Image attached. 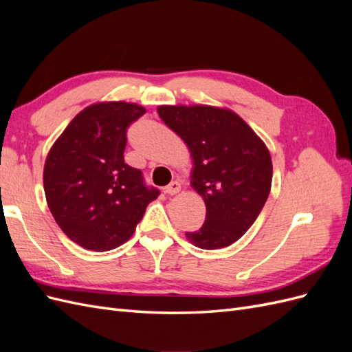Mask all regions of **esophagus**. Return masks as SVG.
<instances>
[{"label": "esophagus", "instance_id": "esophagus-1", "mask_svg": "<svg viewBox=\"0 0 352 352\" xmlns=\"http://www.w3.org/2000/svg\"><path fill=\"white\" fill-rule=\"evenodd\" d=\"M180 190V184L179 182H172L170 185H167L166 188H164V192L167 194V195H176L177 192Z\"/></svg>", "mask_w": 352, "mask_h": 352}]
</instances>
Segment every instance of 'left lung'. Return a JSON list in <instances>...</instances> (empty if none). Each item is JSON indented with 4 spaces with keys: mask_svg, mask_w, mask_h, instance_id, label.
<instances>
[{
    "mask_svg": "<svg viewBox=\"0 0 352 352\" xmlns=\"http://www.w3.org/2000/svg\"><path fill=\"white\" fill-rule=\"evenodd\" d=\"M166 126L192 158L190 186L206 202V221L186 239L202 250L236 242L258 217L270 194L269 148L241 116L214 105H160Z\"/></svg>",
    "mask_w": 352,
    "mask_h": 352,
    "instance_id": "left-lung-1",
    "label": "left lung"
}]
</instances>
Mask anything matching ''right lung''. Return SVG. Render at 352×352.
I'll return each mask as SVG.
<instances>
[{
	"label": "right lung",
	"mask_w": 352,
	"mask_h": 352,
	"mask_svg": "<svg viewBox=\"0 0 352 352\" xmlns=\"http://www.w3.org/2000/svg\"><path fill=\"white\" fill-rule=\"evenodd\" d=\"M126 101L88 105L52 144L44 190L52 217L85 250L110 251L129 241L158 189L124 163L126 129L145 113Z\"/></svg>",
	"instance_id": "1"
}]
</instances>
